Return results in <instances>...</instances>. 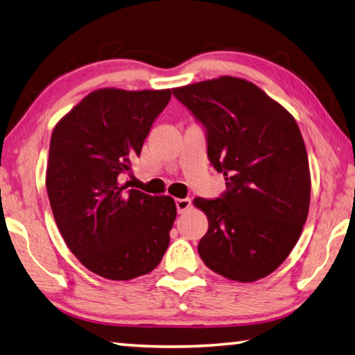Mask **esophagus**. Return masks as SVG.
Segmentation results:
<instances>
[{
    "instance_id": "34e87169",
    "label": "esophagus",
    "mask_w": 355,
    "mask_h": 355,
    "mask_svg": "<svg viewBox=\"0 0 355 355\" xmlns=\"http://www.w3.org/2000/svg\"><path fill=\"white\" fill-rule=\"evenodd\" d=\"M191 207V200L189 198H184V199H176V210L179 215H182L184 211H187Z\"/></svg>"
}]
</instances>
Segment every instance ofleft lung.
I'll list each match as a JSON object with an SVG mask.
<instances>
[{"mask_svg":"<svg viewBox=\"0 0 355 355\" xmlns=\"http://www.w3.org/2000/svg\"><path fill=\"white\" fill-rule=\"evenodd\" d=\"M173 96L204 126L207 156L225 176L220 198L193 200L209 219L200 259L233 282L267 277L289 257L309 211V162L295 119L236 77L175 88Z\"/></svg>","mask_w":355,"mask_h":355,"instance_id":"left-lung-1","label":"left lung"}]
</instances>
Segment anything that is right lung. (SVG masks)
<instances>
[{
    "label": "right lung",
    "instance_id": "right-lung-1",
    "mask_svg": "<svg viewBox=\"0 0 355 355\" xmlns=\"http://www.w3.org/2000/svg\"><path fill=\"white\" fill-rule=\"evenodd\" d=\"M170 98V89H97L52 131L46 189L53 218L80 263L103 278L150 273L168 249L175 200L120 182Z\"/></svg>",
    "mask_w": 355,
    "mask_h": 355
}]
</instances>
